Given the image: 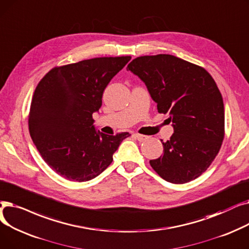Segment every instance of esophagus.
<instances>
[{
    "mask_svg": "<svg viewBox=\"0 0 249 249\" xmlns=\"http://www.w3.org/2000/svg\"><path fill=\"white\" fill-rule=\"evenodd\" d=\"M135 137H136V139H137L138 141H140V142H143V141H145V140L148 139V136L141 135V134H135Z\"/></svg>",
    "mask_w": 249,
    "mask_h": 249,
    "instance_id": "1",
    "label": "esophagus"
}]
</instances>
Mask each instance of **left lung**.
<instances>
[{
	"label": "left lung",
	"instance_id": "1",
	"mask_svg": "<svg viewBox=\"0 0 249 249\" xmlns=\"http://www.w3.org/2000/svg\"><path fill=\"white\" fill-rule=\"evenodd\" d=\"M126 70L139 76L169 113L174 133L151 167L168 182L182 184L202 175L214 161L225 136L222 94L203 67L171 54L139 56Z\"/></svg>",
	"mask_w": 249,
	"mask_h": 249
}]
</instances>
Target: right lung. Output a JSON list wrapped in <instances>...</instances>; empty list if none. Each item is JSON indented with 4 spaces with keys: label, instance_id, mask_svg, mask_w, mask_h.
Wrapping results in <instances>:
<instances>
[{
    "label": "right lung",
    "instance_id": "1",
    "mask_svg": "<svg viewBox=\"0 0 249 249\" xmlns=\"http://www.w3.org/2000/svg\"><path fill=\"white\" fill-rule=\"evenodd\" d=\"M132 56H103L57 66L39 81L28 114L30 137L42 159L71 181H87L112 162L128 133H97L93 112L110 80Z\"/></svg>",
    "mask_w": 249,
    "mask_h": 249
}]
</instances>
